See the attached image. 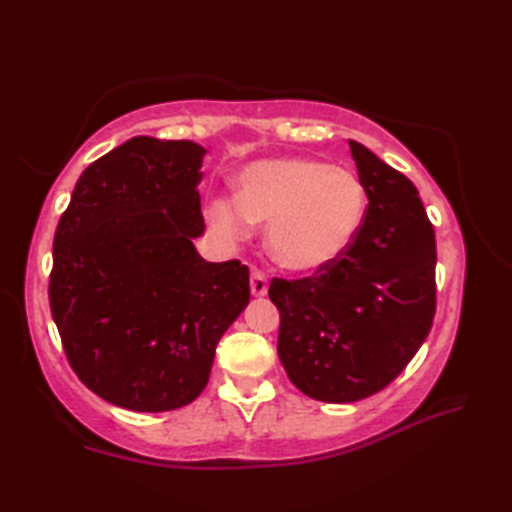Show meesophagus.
<instances>
[{"label":"esophagus","mask_w":512,"mask_h":512,"mask_svg":"<svg viewBox=\"0 0 512 512\" xmlns=\"http://www.w3.org/2000/svg\"><path fill=\"white\" fill-rule=\"evenodd\" d=\"M250 292H253L255 297H264L268 292V279L262 270L253 268V273H250Z\"/></svg>","instance_id":"34e87169"}]
</instances>
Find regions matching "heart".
<instances>
[{"label": "heart", "instance_id": "heart-1", "mask_svg": "<svg viewBox=\"0 0 512 512\" xmlns=\"http://www.w3.org/2000/svg\"><path fill=\"white\" fill-rule=\"evenodd\" d=\"M367 195L352 171L310 158L259 160L237 178V202L215 200L211 220L228 237L268 224L279 266L312 273L339 259L363 224Z\"/></svg>", "mask_w": 512, "mask_h": 512}]
</instances>
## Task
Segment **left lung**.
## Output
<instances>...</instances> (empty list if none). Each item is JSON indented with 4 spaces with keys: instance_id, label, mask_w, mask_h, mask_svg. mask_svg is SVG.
Listing matches in <instances>:
<instances>
[{
    "instance_id": "1",
    "label": "left lung",
    "mask_w": 512,
    "mask_h": 512,
    "mask_svg": "<svg viewBox=\"0 0 512 512\" xmlns=\"http://www.w3.org/2000/svg\"><path fill=\"white\" fill-rule=\"evenodd\" d=\"M367 209L352 244L303 279L273 277L277 354L292 385L323 402H354L407 367L436 314V233L418 189L350 140Z\"/></svg>"
}]
</instances>
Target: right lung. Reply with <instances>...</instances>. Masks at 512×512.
<instances>
[{"label":"right lung","instance_id":"add662e5","mask_svg":"<svg viewBox=\"0 0 512 512\" xmlns=\"http://www.w3.org/2000/svg\"><path fill=\"white\" fill-rule=\"evenodd\" d=\"M204 154L191 140H127L81 173L54 233L48 297L63 352L116 407L198 398L250 299L242 262H204L193 246Z\"/></svg>","mask_w":512,"mask_h":512}]
</instances>
